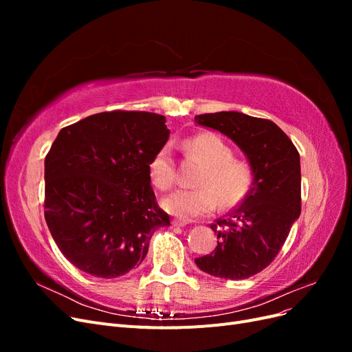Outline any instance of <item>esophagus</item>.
Returning <instances> with one entry per match:
<instances>
[{
    "label": "esophagus",
    "instance_id": "obj_1",
    "mask_svg": "<svg viewBox=\"0 0 352 352\" xmlns=\"http://www.w3.org/2000/svg\"><path fill=\"white\" fill-rule=\"evenodd\" d=\"M172 225L175 228H184V226H186V221H184V220H173Z\"/></svg>",
    "mask_w": 352,
    "mask_h": 352
}]
</instances>
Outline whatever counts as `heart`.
<instances>
[{
	"label": "heart",
	"instance_id": "heart-1",
	"mask_svg": "<svg viewBox=\"0 0 352 352\" xmlns=\"http://www.w3.org/2000/svg\"><path fill=\"white\" fill-rule=\"evenodd\" d=\"M185 150L204 163L195 185L197 189H179L162 199L163 208L180 219H197L210 214L217 206H235L251 186L250 166L233 158L230 146L216 133H199L185 142ZM151 182L168 189L175 182L173 151L170 144L160 146L150 164Z\"/></svg>",
	"mask_w": 352,
	"mask_h": 352
}]
</instances>
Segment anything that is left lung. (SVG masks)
Returning a JSON list of instances; mask_svg holds the SVG:
<instances>
[{"mask_svg":"<svg viewBox=\"0 0 352 352\" xmlns=\"http://www.w3.org/2000/svg\"><path fill=\"white\" fill-rule=\"evenodd\" d=\"M195 123L235 142L252 175L241 206L210 226L217 233L216 251L195 264L220 279H247L274 260L301 214L300 154L272 120L219 111L195 116Z\"/></svg>","mask_w":352,"mask_h":352,"instance_id":"1","label":"left lung"}]
</instances>
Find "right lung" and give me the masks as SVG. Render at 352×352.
<instances>
[{"instance_id":"1","label":"right lung","mask_w":352,"mask_h":352,"mask_svg":"<svg viewBox=\"0 0 352 352\" xmlns=\"http://www.w3.org/2000/svg\"><path fill=\"white\" fill-rule=\"evenodd\" d=\"M168 135L166 117L146 111L92 114L58 132L45 157V221L74 267L119 278L170 225L148 170Z\"/></svg>"}]
</instances>
